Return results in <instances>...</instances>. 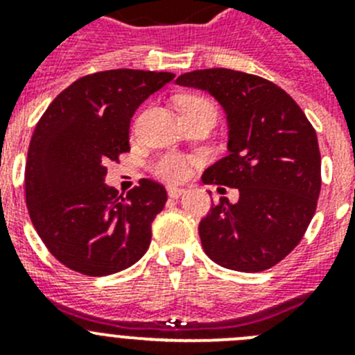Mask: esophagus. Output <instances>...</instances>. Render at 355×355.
Here are the masks:
<instances>
[{
	"label": "esophagus",
	"mask_w": 355,
	"mask_h": 355,
	"mask_svg": "<svg viewBox=\"0 0 355 355\" xmlns=\"http://www.w3.org/2000/svg\"><path fill=\"white\" fill-rule=\"evenodd\" d=\"M167 193H168V197H171V199H178V197H181L184 193V188H181V187H167Z\"/></svg>",
	"instance_id": "obj_1"
}]
</instances>
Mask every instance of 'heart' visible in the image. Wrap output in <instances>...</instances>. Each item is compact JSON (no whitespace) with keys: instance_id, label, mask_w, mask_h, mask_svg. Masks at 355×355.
<instances>
[{"instance_id":"1","label":"heart","mask_w":355,"mask_h":355,"mask_svg":"<svg viewBox=\"0 0 355 355\" xmlns=\"http://www.w3.org/2000/svg\"><path fill=\"white\" fill-rule=\"evenodd\" d=\"M208 106H211V103L200 96H184L181 97L180 101L181 115L200 108H208ZM193 163H196V158L183 155V153H165V155H159L155 162L150 163V171L162 180L183 181Z\"/></svg>"}]
</instances>
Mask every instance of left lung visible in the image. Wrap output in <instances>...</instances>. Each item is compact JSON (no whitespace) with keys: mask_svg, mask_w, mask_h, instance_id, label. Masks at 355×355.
I'll use <instances>...</instances> for the list:
<instances>
[{"mask_svg":"<svg viewBox=\"0 0 355 355\" xmlns=\"http://www.w3.org/2000/svg\"><path fill=\"white\" fill-rule=\"evenodd\" d=\"M178 85L208 90L224 106L229 155L206 168L202 183L240 192L234 205L220 197L200 220L202 249L231 270H268L299 245L316 211L322 158L315 128L265 78L205 69L181 74Z\"/></svg>","mask_w":355,"mask_h":355,"instance_id":"obj_1","label":"left lung"}]
</instances>
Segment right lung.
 <instances>
[{
  "mask_svg": "<svg viewBox=\"0 0 355 355\" xmlns=\"http://www.w3.org/2000/svg\"><path fill=\"white\" fill-rule=\"evenodd\" d=\"M172 72L114 69L87 74L53 99L28 147L24 196L49 252L78 274L110 275L142 258L167 202L140 180L126 197L105 184L106 165L130 153V121Z\"/></svg>",
  "mask_w": 355,
  "mask_h": 355,
  "instance_id": "add662e5",
  "label": "right lung"
}]
</instances>
